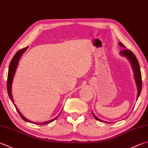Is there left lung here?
Here are the masks:
<instances>
[{
    "label": "left lung",
    "mask_w": 148,
    "mask_h": 148,
    "mask_svg": "<svg viewBox=\"0 0 148 148\" xmlns=\"http://www.w3.org/2000/svg\"><path fill=\"white\" fill-rule=\"evenodd\" d=\"M119 45L120 47H122L123 48H125V47L121 42H119ZM120 54L122 56H123L125 58H127L128 60H130V63L131 64V66H132V69L133 70V72H134V76H135L136 84V86H137V88H138V94H137V98H138L140 95V92L142 90V86L141 72H140V69L138 61L137 60V59H136V56H135V54H134V53L129 49L123 48V49L120 52ZM92 114H93L94 117H95L96 120L101 122L102 120H100V119H98V117H96L95 116V114L93 113V112H92ZM106 123H109V122H107Z\"/></svg>",
    "instance_id": "8db88e82"
}]
</instances>
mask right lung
<instances>
[{
    "label": "right lung",
    "mask_w": 148,
    "mask_h": 148,
    "mask_svg": "<svg viewBox=\"0 0 148 148\" xmlns=\"http://www.w3.org/2000/svg\"><path fill=\"white\" fill-rule=\"evenodd\" d=\"M28 47H26V48H24L23 49H21L18 51V52L15 53V56H13V58H12V61H11L10 64V66H9V70H8V79H7V89H8V95H9V97L10 98V100H12V103L14 105L16 109H17V111L18 112V113L19 114V115L21 116V117L22 118V119L26 121V122H30L32 123V122L28 120V119H26V118L23 116V114L21 113V112L18 111V109H17V107H16L15 105L14 104V101L13 100V97H12V82H13V76H14V74H15V72L16 71V69H17V65H18V61H19L20 58L21 57V56H22L23 53L25 52L27 49ZM61 113V112H60ZM58 117L55 118V119H53V120H51L50 121H48V122H45L43 123H35L36 124H41V125H43V124H47V123H48L50 122H53V120H55L57 119Z\"/></svg>",
    "instance_id": "1"
}]
</instances>
